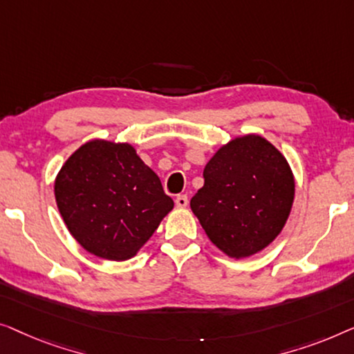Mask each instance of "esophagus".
<instances>
[{
    "label": "esophagus",
    "mask_w": 354,
    "mask_h": 354,
    "mask_svg": "<svg viewBox=\"0 0 354 354\" xmlns=\"http://www.w3.org/2000/svg\"><path fill=\"white\" fill-rule=\"evenodd\" d=\"M175 203H176V207H178V208H186V207H187V203H189V201H187V196H184V194H181V196H176V198H175Z\"/></svg>",
    "instance_id": "obj_1"
}]
</instances>
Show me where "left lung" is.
<instances>
[{"mask_svg": "<svg viewBox=\"0 0 354 354\" xmlns=\"http://www.w3.org/2000/svg\"><path fill=\"white\" fill-rule=\"evenodd\" d=\"M191 208L208 239L231 258H247L281 234L295 197L286 157L265 138L245 134L216 151Z\"/></svg>", "mask_w": 354, "mask_h": 354, "instance_id": "8db88e82", "label": "left lung"}]
</instances>
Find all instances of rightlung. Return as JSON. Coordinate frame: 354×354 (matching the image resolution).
Segmentation results:
<instances>
[{
	"label": "right lung",
	"mask_w": 354,
	"mask_h": 354,
	"mask_svg": "<svg viewBox=\"0 0 354 354\" xmlns=\"http://www.w3.org/2000/svg\"><path fill=\"white\" fill-rule=\"evenodd\" d=\"M64 223L84 250L125 261L171 212V197L128 142L93 139L78 147L54 183Z\"/></svg>",
	"instance_id": "1"
}]
</instances>
